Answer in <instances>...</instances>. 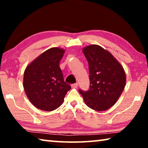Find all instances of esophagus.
I'll use <instances>...</instances> for the list:
<instances>
[{
	"instance_id": "34e87169",
	"label": "esophagus",
	"mask_w": 148,
	"mask_h": 148,
	"mask_svg": "<svg viewBox=\"0 0 148 148\" xmlns=\"http://www.w3.org/2000/svg\"><path fill=\"white\" fill-rule=\"evenodd\" d=\"M77 86H78V84H77V83H76V84H72L71 87H72V88H77Z\"/></svg>"
}]
</instances>
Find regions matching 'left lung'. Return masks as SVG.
<instances>
[{
    "label": "left lung",
    "mask_w": 148,
    "mask_h": 148,
    "mask_svg": "<svg viewBox=\"0 0 148 148\" xmlns=\"http://www.w3.org/2000/svg\"><path fill=\"white\" fill-rule=\"evenodd\" d=\"M88 61L90 89L79 90L87 106L105 111L116 103L126 85L123 66L108 50L92 44L82 49Z\"/></svg>",
    "instance_id": "obj_1"
}]
</instances>
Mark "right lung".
<instances>
[{
  "mask_svg": "<svg viewBox=\"0 0 148 148\" xmlns=\"http://www.w3.org/2000/svg\"><path fill=\"white\" fill-rule=\"evenodd\" d=\"M64 52L62 48L51 47L37 57L25 70L24 91L36 108L47 112L56 110L71 89L64 82L59 67Z\"/></svg>",
  "mask_w": 148,
  "mask_h": 148,
  "instance_id": "add662e5",
  "label": "right lung"
}]
</instances>
